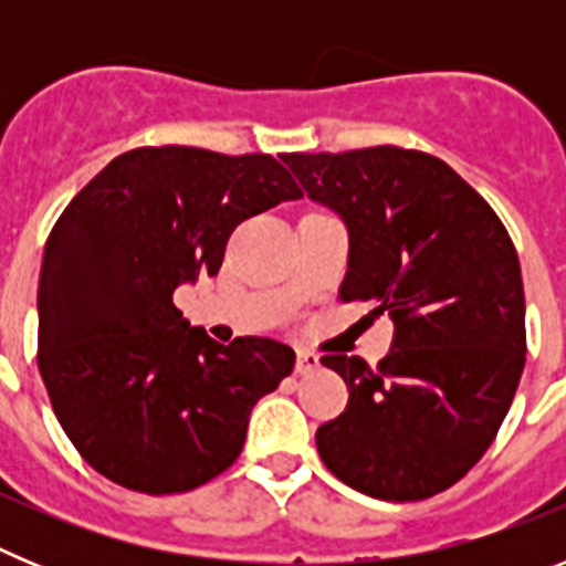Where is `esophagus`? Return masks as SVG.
<instances>
[{"instance_id":"esophagus-1","label":"esophagus","mask_w":566,"mask_h":566,"mask_svg":"<svg viewBox=\"0 0 566 566\" xmlns=\"http://www.w3.org/2000/svg\"><path fill=\"white\" fill-rule=\"evenodd\" d=\"M319 368V357L314 352H308V348H303V352H297V363H294V371L300 374V377H306V374L317 371Z\"/></svg>"}]
</instances>
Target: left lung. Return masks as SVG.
Wrapping results in <instances>:
<instances>
[{
	"mask_svg": "<svg viewBox=\"0 0 566 566\" xmlns=\"http://www.w3.org/2000/svg\"><path fill=\"white\" fill-rule=\"evenodd\" d=\"M283 161L348 227L339 300L394 319L377 368L319 359L348 385L345 411L317 428L319 459L365 496H437L484 457L516 397L527 352L516 247L482 195L419 149Z\"/></svg>",
	"mask_w": 566,
	"mask_h": 566,
	"instance_id": "1",
	"label": "left lung"
}]
</instances>
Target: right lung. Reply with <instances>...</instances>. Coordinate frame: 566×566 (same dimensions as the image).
<instances>
[{
    "label": "right lung",
    "instance_id": "right-lung-1",
    "mask_svg": "<svg viewBox=\"0 0 566 566\" xmlns=\"http://www.w3.org/2000/svg\"><path fill=\"white\" fill-rule=\"evenodd\" d=\"M303 198L272 155L138 147L64 207L39 274V374L84 462L135 493H187L240 457L254 402L294 368L269 337L214 343L172 292L218 274L238 223Z\"/></svg>",
    "mask_w": 566,
    "mask_h": 566
}]
</instances>
